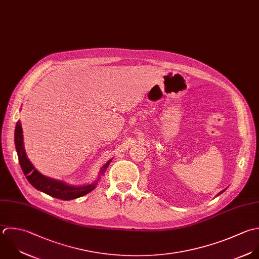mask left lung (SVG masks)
I'll return each instance as SVG.
<instances>
[{"mask_svg":"<svg viewBox=\"0 0 259 259\" xmlns=\"http://www.w3.org/2000/svg\"><path fill=\"white\" fill-rule=\"evenodd\" d=\"M223 192H224V191H222V192H220V193H219V194H218V196H219V195H221V194H222V193H223Z\"/></svg>","mask_w":259,"mask_h":259,"instance_id":"8db88e82","label":"left lung"}]
</instances>
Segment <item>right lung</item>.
I'll return each mask as SVG.
<instances>
[{"label":"right lung","instance_id":"add662e5","mask_svg":"<svg viewBox=\"0 0 259 259\" xmlns=\"http://www.w3.org/2000/svg\"><path fill=\"white\" fill-rule=\"evenodd\" d=\"M23 130L20 121L17 122L16 128H15V146L16 151L18 154L19 162L21 165V168L28 180V182L38 191L43 192L53 198L59 199V200H74L79 197H82L89 193H91L93 190L96 189L98 182L88 185V186H81V187H74L67 185L61 181L53 180L50 178H47L43 175H41L31 163V161L27 158L25 149H24V143H23ZM112 161L109 160L100 170V175L102 176L106 169L108 168V165Z\"/></svg>","mask_w":259,"mask_h":259}]
</instances>
